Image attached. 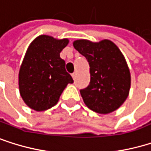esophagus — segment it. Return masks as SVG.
I'll use <instances>...</instances> for the list:
<instances>
[{
  "label": "esophagus",
  "instance_id": "esophagus-1",
  "mask_svg": "<svg viewBox=\"0 0 151 151\" xmlns=\"http://www.w3.org/2000/svg\"><path fill=\"white\" fill-rule=\"evenodd\" d=\"M76 73H73V74H72V77H73L74 79H76Z\"/></svg>",
  "mask_w": 151,
  "mask_h": 151
}]
</instances>
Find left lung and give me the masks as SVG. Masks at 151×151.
<instances>
[{
    "instance_id": "8db88e82",
    "label": "left lung",
    "mask_w": 151,
    "mask_h": 151,
    "mask_svg": "<svg viewBox=\"0 0 151 151\" xmlns=\"http://www.w3.org/2000/svg\"><path fill=\"white\" fill-rule=\"evenodd\" d=\"M73 45L90 66L89 86L80 90L86 105L102 114L117 110L131 87L129 67L118 47L108 40L98 43L79 40Z\"/></svg>"
}]
</instances>
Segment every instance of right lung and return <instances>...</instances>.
I'll list each match as a JSON object with an SVG mask.
<instances>
[{
	"label": "right lung",
	"instance_id": "1",
	"mask_svg": "<svg viewBox=\"0 0 151 151\" xmlns=\"http://www.w3.org/2000/svg\"><path fill=\"white\" fill-rule=\"evenodd\" d=\"M68 40L41 35L29 45L19 73V93L25 104L41 111L56 105L67 86L74 80L65 70L60 52Z\"/></svg>",
	"mask_w": 151,
	"mask_h": 151
}]
</instances>
